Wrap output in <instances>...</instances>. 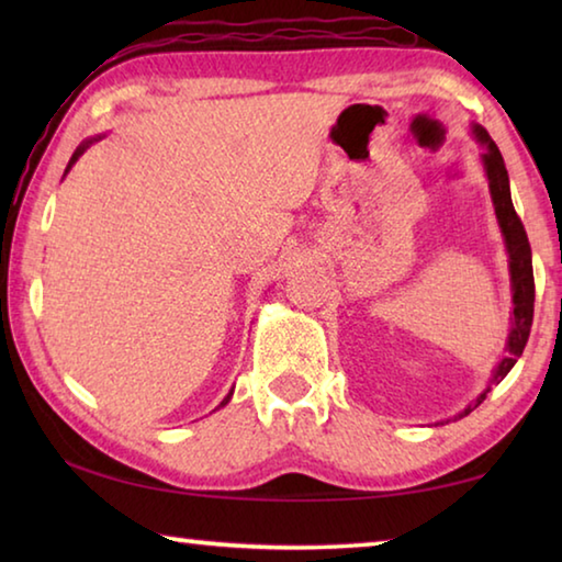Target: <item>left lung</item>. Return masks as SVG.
Segmentation results:
<instances>
[{"instance_id": "8db88e82", "label": "left lung", "mask_w": 562, "mask_h": 562, "mask_svg": "<svg viewBox=\"0 0 562 562\" xmlns=\"http://www.w3.org/2000/svg\"><path fill=\"white\" fill-rule=\"evenodd\" d=\"M473 136L483 146L481 164L486 170L488 178V190L493 211H496V221L503 235V245H506L508 252V274H510V294H513V312H510V327H508V339H506V355L501 357L496 369L491 372L488 386L473 398V402L463 408V412L456 414L453 418H461L479 406L486 394L491 392L493 384H501L506 374L513 369V364L520 359L522 349H526V341L530 335L532 325V302H536V282H532V258H530V243L526 235V227H522L520 217L516 215V207L510 201V183H508V170L503 164V156L498 146L493 144L488 131L483 126H473ZM443 424V422H439Z\"/></svg>"}]
</instances>
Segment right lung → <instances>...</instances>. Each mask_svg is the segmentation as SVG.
I'll return each instance as SVG.
<instances>
[{"label":"right lung","instance_id":"obj_1","mask_svg":"<svg viewBox=\"0 0 562 562\" xmlns=\"http://www.w3.org/2000/svg\"><path fill=\"white\" fill-rule=\"evenodd\" d=\"M101 138H103V136H93V138H87V140H83V144H81L79 148H76V150H74V156H71V160H69V166H66V170H64V176H66V173H69V170L74 168V164H76V160H79V158H81L83 154H87V148H89V146H93V144H97V140H101ZM231 396H233V389H231V394H227V396L223 398V402H221V406H225L227 402H231ZM221 406H217V408H221Z\"/></svg>","mask_w":562,"mask_h":562}]
</instances>
